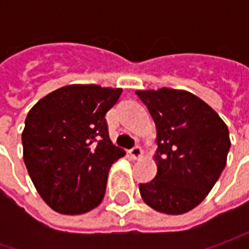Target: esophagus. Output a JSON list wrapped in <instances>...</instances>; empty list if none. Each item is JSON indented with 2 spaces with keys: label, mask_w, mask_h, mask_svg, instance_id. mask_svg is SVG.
Instances as JSON below:
<instances>
[{
  "label": "esophagus",
  "mask_w": 249,
  "mask_h": 249,
  "mask_svg": "<svg viewBox=\"0 0 249 249\" xmlns=\"http://www.w3.org/2000/svg\"><path fill=\"white\" fill-rule=\"evenodd\" d=\"M129 152H130V155H131V158L134 159V160H139V159L142 158V149L140 148L139 145L130 149Z\"/></svg>",
  "instance_id": "34e87169"
}]
</instances>
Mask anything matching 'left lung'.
<instances>
[{
    "mask_svg": "<svg viewBox=\"0 0 249 249\" xmlns=\"http://www.w3.org/2000/svg\"><path fill=\"white\" fill-rule=\"evenodd\" d=\"M157 126L158 172L140 184L152 209L181 215L199 205L220 177L230 149L229 129L205 101L186 90H137Z\"/></svg>",
    "mask_w": 249,
    "mask_h": 249,
    "instance_id": "1",
    "label": "left lung"
}]
</instances>
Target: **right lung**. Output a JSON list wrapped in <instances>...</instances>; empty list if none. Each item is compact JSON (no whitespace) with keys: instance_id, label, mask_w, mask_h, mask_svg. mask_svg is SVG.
I'll use <instances>...</instances> for the list:
<instances>
[{"instance_id":"right-lung-1","label":"right lung","mask_w":249,"mask_h":249,"mask_svg":"<svg viewBox=\"0 0 249 249\" xmlns=\"http://www.w3.org/2000/svg\"><path fill=\"white\" fill-rule=\"evenodd\" d=\"M122 89L69 84L29 110L22 131L23 160L37 193L63 215L100 205L110 166L126 155L112 144L105 115Z\"/></svg>"}]
</instances>
